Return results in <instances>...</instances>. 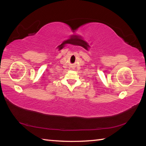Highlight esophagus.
<instances>
[{"instance_id": "obj_1", "label": "esophagus", "mask_w": 146, "mask_h": 146, "mask_svg": "<svg viewBox=\"0 0 146 146\" xmlns=\"http://www.w3.org/2000/svg\"><path fill=\"white\" fill-rule=\"evenodd\" d=\"M70 70H73V68H71V69H70Z\"/></svg>"}]
</instances>
